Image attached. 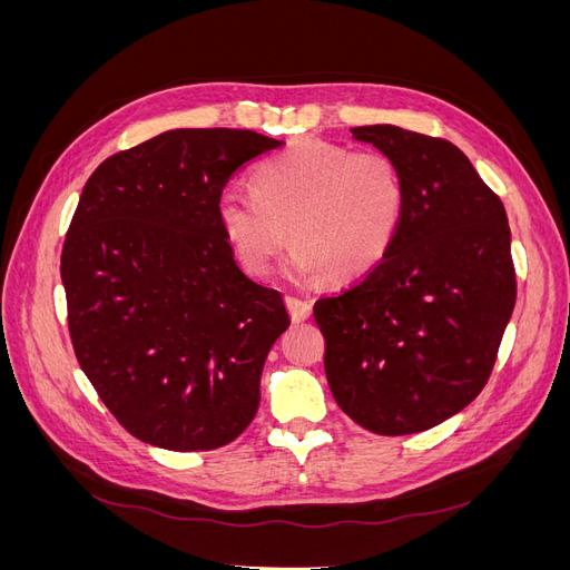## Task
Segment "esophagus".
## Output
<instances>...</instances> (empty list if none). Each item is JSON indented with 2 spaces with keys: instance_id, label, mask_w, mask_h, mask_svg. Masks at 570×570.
<instances>
[{
  "instance_id": "obj_1",
  "label": "esophagus",
  "mask_w": 570,
  "mask_h": 570,
  "mask_svg": "<svg viewBox=\"0 0 570 570\" xmlns=\"http://www.w3.org/2000/svg\"><path fill=\"white\" fill-rule=\"evenodd\" d=\"M285 304H287V312L292 316V321H306L308 316H312V302L308 299H302V297H285Z\"/></svg>"
}]
</instances>
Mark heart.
<instances>
[{
	"label": "heart",
	"instance_id": "obj_1",
	"mask_svg": "<svg viewBox=\"0 0 570 570\" xmlns=\"http://www.w3.org/2000/svg\"><path fill=\"white\" fill-rule=\"evenodd\" d=\"M252 193L218 197V223L237 262L268 275L289 243L295 278L350 283L371 273L404 226L409 187L402 166L377 149L302 140L258 164Z\"/></svg>",
	"mask_w": 570,
	"mask_h": 570
}]
</instances>
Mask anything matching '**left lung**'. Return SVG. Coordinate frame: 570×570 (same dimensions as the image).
<instances>
[{"label":"left lung","instance_id":"left-lung-1","mask_svg":"<svg viewBox=\"0 0 570 570\" xmlns=\"http://www.w3.org/2000/svg\"><path fill=\"white\" fill-rule=\"evenodd\" d=\"M402 166L409 206L390 254L314 304L340 409L377 435H411L469 406L515 304L504 204L465 154L400 126L352 128Z\"/></svg>","mask_w":570,"mask_h":570}]
</instances>
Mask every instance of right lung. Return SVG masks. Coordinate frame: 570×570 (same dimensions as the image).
<instances>
[{
	"mask_svg": "<svg viewBox=\"0 0 570 570\" xmlns=\"http://www.w3.org/2000/svg\"><path fill=\"white\" fill-rule=\"evenodd\" d=\"M283 142L178 128L118 151L85 183L61 252L78 364L130 435L174 452L233 442L258 409L289 325L278 289L237 266L218 197Z\"/></svg>",
	"mask_w": 570,
	"mask_h": 570,
	"instance_id": "obj_1",
	"label": "right lung"
}]
</instances>
